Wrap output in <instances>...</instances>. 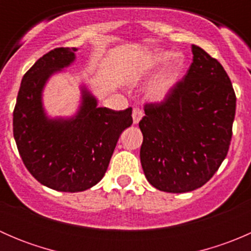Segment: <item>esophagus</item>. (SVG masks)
<instances>
[{
    "mask_svg": "<svg viewBox=\"0 0 251 251\" xmlns=\"http://www.w3.org/2000/svg\"><path fill=\"white\" fill-rule=\"evenodd\" d=\"M143 118V111H142L140 108H133L132 110V120H133V124H138L140 123L141 119Z\"/></svg>",
    "mask_w": 251,
    "mask_h": 251,
    "instance_id": "esophagus-1",
    "label": "esophagus"
}]
</instances>
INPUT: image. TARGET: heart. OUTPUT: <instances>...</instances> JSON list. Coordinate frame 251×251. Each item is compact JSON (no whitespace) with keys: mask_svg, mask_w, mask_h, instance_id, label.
<instances>
[{"mask_svg":"<svg viewBox=\"0 0 251 251\" xmlns=\"http://www.w3.org/2000/svg\"><path fill=\"white\" fill-rule=\"evenodd\" d=\"M168 62L165 67L149 82L146 96L151 102H161L173 93L179 82L184 69V58L181 53H173L169 50H159L148 57L146 69H153L163 63Z\"/></svg>","mask_w":251,"mask_h":251,"instance_id":"obj_1","label":"heart"}]
</instances>
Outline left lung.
<instances>
[{"label":"left lung","mask_w":251,"mask_h":251,"mask_svg":"<svg viewBox=\"0 0 251 251\" xmlns=\"http://www.w3.org/2000/svg\"><path fill=\"white\" fill-rule=\"evenodd\" d=\"M193 63L170 96L146 104L140 156L149 183L168 193L204 186L228 153L235 93L224 67L196 45Z\"/></svg>","instance_id":"left-lung-1"}]
</instances>
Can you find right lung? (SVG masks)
I'll return each instance as SVG.
<instances>
[{
  "mask_svg": "<svg viewBox=\"0 0 251 251\" xmlns=\"http://www.w3.org/2000/svg\"><path fill=\"white\" fill-rule=\"evenodd\" d=\"M77 48H54L23 76L13 111V135L22 160L41 184L59 192H82L104 176L121 132L132 125V109L98 107L86 85L80 86L76 113L50 118L42 93L50 76L76 59Z\"/></svg>",
  "mask_w": 251,
  "mask_h": 251,
  "instance_id": "add662e5",
  "label": "right lung"
}]
</instances>
